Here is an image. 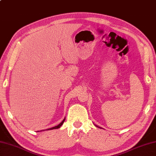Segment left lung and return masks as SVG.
Returning <instances> with one entry per match:
<instances>
[{"label": "left lung", "mask_w": 156, "mask_h": 156, "mask_svg": "<svg viewBox=\"0 0 156 156\" xmlns=\"http://www.w3.org/2000/svg\"><path fill=\"white\" fill-rule=\"evenodd\" d=\"M97 126V127H98V126ZM98 128H100V127H98Z\"/></svg>", "instance_id": "1"}]
</instances>
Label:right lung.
<instances>
[{
  "label": "right lung",
  "instance_id": "add662e5",
  "mask_svg": "<svg viewBox=\"0 0 156 156\" xmlns=\"http://www.w3.org/2000/svg\"><path fill=\"white\" fill-rule=\"evenodd\" d=\"M65 120H66V117L64 118V119L62 121V122L61 123H59L58 126H54V127H52V128H48V129H46V130H54V129H58V128H59L61 126H62V125L63 124V122H64V121H65ZM43 130V131H44ZM41 131H42V130H41ZM40 131V132H41ZM37 132H40V131H37Z\"/></svg>",
  "mask_w": 156,
  "mask_h": 156
}]
</instances>
